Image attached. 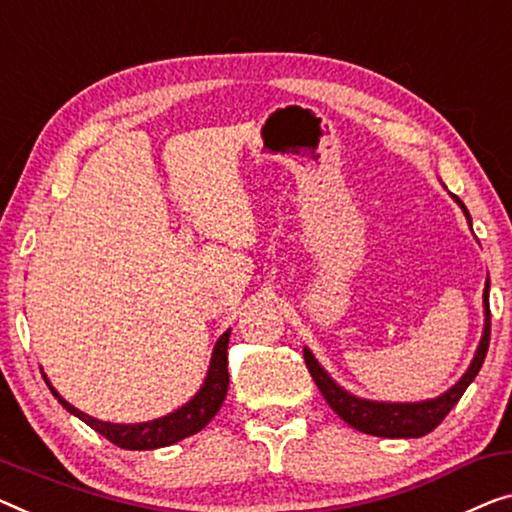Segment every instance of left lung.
I'll return each instance as SVG.
<instances>
[{
	"instance_id": "1",
	"label": "left lung",
	"mask_w": 512,
	"mask_h": 512,
	"mask_svg": "<svg viewBox=\"0 0 512 512\" xmlns=\"http://www.w3.org/2000/svg\"><path fill=\"white\" fill-rule=\"evenodd\" d=\"M451 197L460 204V209L464 211L467 223L471 227V216L467 207H464L457 195L451 193ZM483 315H485L483 335H480L478 349L474 358H471L467 372H464L460 381H455L446 393H441L432 400L379 402V400L358 398V395L345 391V388H342L338 381H335L329 372L319 365L315 354H312L308 347H303L305 365H308L310 375L315 379L319 391H322L324 400L329 402V407L342 418V421L352 425L354 430L372 434V437H388V439L425 437L427 432H432L434 427L444 421L448 411L455 407L457 400H460L464 391H467V386L476 379L478 370L483 368L487 347H490V278L485 280V289H483Z\"/></svg>"
}]
</instances>
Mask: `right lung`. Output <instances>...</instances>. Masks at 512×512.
<instances>
[{
  "label": "right lung",
  "instance_id": "1",
  "mask_svg": "<svg viewBox=\"0 0 512 512\" xmlns=\"http://www.w3.org/2000/svg\"><path fill=\"white\" fill-rule=\"evenodd\" d=\"M227 345H230V331L220 335L216 347H213L207 377H204L200 391L183 404V407L174 409L172 414L154 418V421H147V423L98 421V418L75 409L71 402L61 398L57 388L50 384V379L43 370L41 375L52 391V395H55L57 402L68 411V414L78 416L80 421H85L91 430L103 434V437L112 441L114 446L126 448V451H154V448L172 446L177 444V441L190 437V434H197L213 416L218 414V409L223 407L227 386H230V372H227Z\"/></svg>",
  "mask_w": 512,
  "mask_h": 512
}]
</instances>
